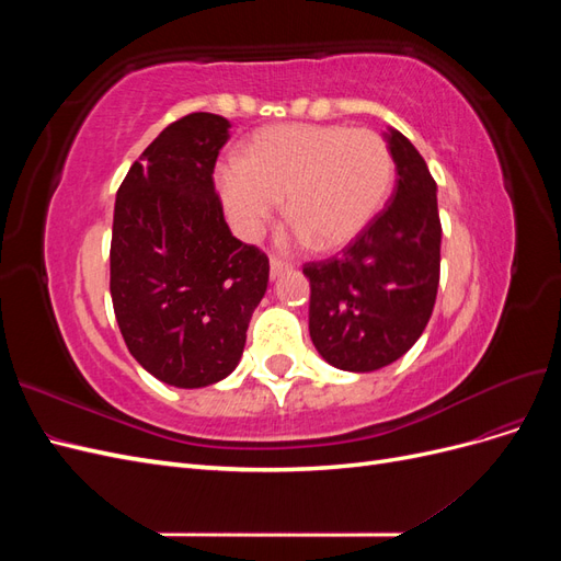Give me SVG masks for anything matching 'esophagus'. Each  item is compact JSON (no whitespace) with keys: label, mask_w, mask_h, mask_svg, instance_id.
Here are the masks:
<instances>
[{"label":"esophagus","mask_w":561,"mask_h":561,"mask_svg":"<svg viewBox=\"0 0 561 561\" xmlns=\"http://www.w3.org/2000/svg\"><path fill=\"white\" fill-rule=\"evenodd\" d=\"M287 268H290V264L271 254V262H268V274H271V278H278V276L283 274V271H287Z\"/></svg>","instance_id":"esophagus-1"}]
</instances>
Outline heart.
<instances>
[{
  "instance_id": "b5f03b06",
  "label": "heart",
  "mask_w": 561,
  "mask_h": 561,
  "mask_svg": "<svg viewBox=\"0 0 561 561\" xmlns=\"http://www.w3.org/2000/svg\"><path fill=\"white\" fill-rule=\"evenodd\" d=\"M393 173V154L375 130L285 124L254 133L245 159L219 163L217 186L243 236H257L285 194L293 217L285 239L336 250L381 210Z\"/></svg>"
}]
</instances>
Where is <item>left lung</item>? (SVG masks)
<instances>
[{
  "label": "left lung",
  "instance_id": "1",
  "mask_svg": "<svg viewBox=\"0 0 561 561\" xmlns=\"http://www.w3.org/2000/svg\"><path fill=\"white\" fill-rule=\"evenodd\" d=\"M386 142L398 171L388 206L339 257L304 264L311 342L346 371H375L402 358L426 330L437 297V184L400 130L390 128Z\"/></svg>",
  "mask_w": 561,
  "mask_h": 561
}]
</instances>
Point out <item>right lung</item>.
Segmentation results:
<instances>
[{"label":"right lung","mask_w":561,"mask_h":561,"mask_svg":"<svg viewBox=\"0 0 561 561\" xmlns=\"http://www.w3.org/2000/svg\"><path fill=\"white\" fill-rule=\"evenodd\" d=\"M231 124L210 112L165 126L116 192L110 293L130 355L178 388L239 365L268 257L231 236L213 171Z\"/></svg>","instance_id":"1"}]
</instances>
